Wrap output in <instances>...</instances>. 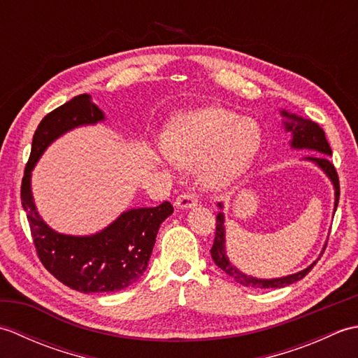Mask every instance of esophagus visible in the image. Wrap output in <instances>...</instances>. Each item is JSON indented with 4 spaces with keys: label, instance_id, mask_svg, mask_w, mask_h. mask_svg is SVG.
Here are the masks:
<instances>
[{
    "label": "esophagus",
    "instance_id": "34e87169",
    "mask_svg": "<svg viewBox=\"0 0 358 358\" xmlns=\"http://www.w3.org/2000/svg\"><path fill=\"white\" fill-rule=\"evenodd\" d=\"M199 203V196H196L194 192H183L177 196L175 200V206L178 209H187V208H194Z\"/></svg>",
    "mask_w": 358,
    "mask_h": 358
}]
</instances>
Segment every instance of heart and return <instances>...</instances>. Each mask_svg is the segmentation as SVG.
<instances>
[{
	"mask_svg": "<svg viewBox=\"0 0 358 358\" xmlns=\"http://www.w3.org/2000/svg\"><path fill=\"white\" fill-rule=\"evenodd\" d=\"M260 141V129L252 120L223 108H203L173 121L164 148L173 164L195 167L203 163V183L223 189L248 169Z\"/></svg>",
	"mask_w": 358,
	"mask_h": 358,
	"instance_id": "heart-1",
	"label": "heart"
}]
</instances>
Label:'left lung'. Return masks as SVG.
Here are the masks:
<instances>
[{"instance_id":"obj_1","label":"left lung","mask_w":358,"mask_h":358,"mask_svg":"<svg viewBox=\"0 0 358 358\" xmlns=\"http://www.w3.org/2000/svg\"><path fill=\"white\" fill-rule=\"evenodd\" d=\"M285 117L291 118V123H285L286 131H291L294 138H292V146L296 149H314L317 152H322V154L326 155H332V150L328 140H326V135L323 129L318 126L314 121L309 120H303L300 117L295 115H289L287 112H281ZM326 155H318V157H308V159L314 162L315 164H318L322 169L326 172V175L331 178V181L334 183V187H336V208L334 210H337L338 206V199H340V181H338V173L336 171V167L329 162V158ZM222 208V204H220ZM212 258H214L215 264L218 266L220 269H223L227 275H231L232 278H235L238 281L240 285L243 286H250V287H285L287 285H292L295 281L301 280L303 277H306L308 273L310 272V269L314 268L315 263L309 266V268L303 269L296 273H292V275L287 277H281V278H272V280H262V278H254L245 275V273L240 272L234 264H231V262L227 260L226 257V249H224V217L222 212L217 214V224H215V238H214V245H212L210 249Z\"/></svg>"}]
</instances>
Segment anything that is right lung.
Listing matches in <instances>:
<instances>
[{"mask_svg":"<svg viewBox=\"0 0 358 358\" xmlns=\"http://www.w3.org/2000/svg\"><path fill=\"white\" fill-rule=\"evenodd\" d=\"M103 118V112L87 94L73 96L49 112L35 131L21 183V203L38 258L63 285L85 294L113 292L135 283L148 268L159 224L173 212L169 201L155 208L131 209L90 237L57 234L40 218L30 192V172L38 158L59 135Z\"/></svg>","mask_w":358,"mask_h":358,"instance_id":"add662e5","label":"right lung"}]
</instances>
